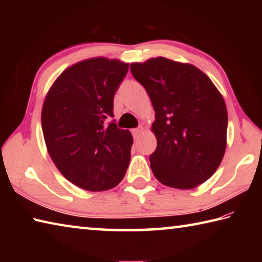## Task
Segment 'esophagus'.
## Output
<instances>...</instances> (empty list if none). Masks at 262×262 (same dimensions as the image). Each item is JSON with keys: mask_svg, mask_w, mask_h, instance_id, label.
Instances as JSON below:
<instances>
[{"mask_svg": "<svg viewBox=\"0 0 262 262\" xmlns=\"http://www.w3.org/2000/svg\"><path fill=\"white\" fill-rule=\"evenodd\" d=\"M132 133H133V136H134L135 139H137V137H140V135L143 133V127L139 126L137 128H135V129H133Z\"/></svg>", "mask_w": 262, "mask_h": 262, "instance_id": "obj_1", "label": "esophagus"}]
</instances>
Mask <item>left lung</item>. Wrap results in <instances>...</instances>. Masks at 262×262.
I'll return each mask as SVG.
<instances>
[{"label":"left lung","instance_id":"left-lung-1","mask_svg":"<svg viewBox=\"0 0 262 262\" xmlns=\"http://www.w3.org/2000/svg\"><path fill=\"white\" fill-rule=\"evenodd\" d=\"M155 110L150 166L163 185L190 189L215 173L227 147L228 112L210 78L192 64L156 57L132 63Z\"/></svg>","mask_w":262,"mask_h":262}]
</instances>
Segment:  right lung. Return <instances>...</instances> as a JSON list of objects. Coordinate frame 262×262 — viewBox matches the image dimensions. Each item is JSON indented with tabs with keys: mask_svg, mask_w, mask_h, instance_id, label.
Segmentation results:
<instances>
[{
	"mask_svg": "<svg viewBox=\"0 0 262 262\" xmlns=\"http://www.w3.org/2000/svg\"><path fill=\"white\" fill-rule=\"evenodd\" d=\"M128 63L105 57L64 70L43 101L41 127L46 147L70 183L90 192L111 189L129 165L133 137L113 118L115 92Z\"/></svg>",
	"mask_w": 262,
	"mask_h": 262,
	"instance_id": "obj_1",
	"label": "right lung"
}]
</instances>
